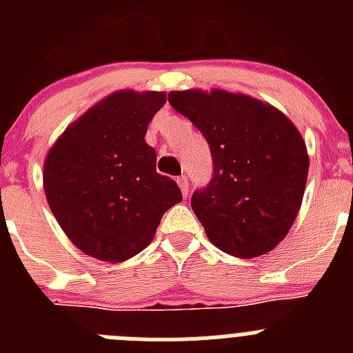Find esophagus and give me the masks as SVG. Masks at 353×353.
Listing matches in <instances>:
<instances>
[{
	"label": "esophagus",
	"instance_id": "34e87169",
	"mask_svg": "<svg viewBox=\"0 0 353 353\" xmlns=\"http://www.w3.org/2000/svg\"><path fill=\"white\" fill-rule=\"evenodd\" d=\"M176 182H179L180 191H182V194H183V196L189 194V182H187V176H185V174H182V176H180V179L176 180Z\"/></svg>",
	"mask_w": 353,
	"mask_h": 353
}]
</instances>
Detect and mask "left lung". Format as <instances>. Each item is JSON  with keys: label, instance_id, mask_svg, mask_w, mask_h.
Here are the masks:
<instances>
[{"label": "left lung", "instance_id": "1", "mask_svg": "<svg viewBox=\"0 0 353 353\" xmlns=\"http://www.w3.org/2000/svg\"><path fill=\"white\" fill-rule=\"evenodd\" d=\"M168 101L210 146L214 174L191 207L212 244L245 260L272 251L297 217L307 182L310 157L297 127L242 93L185 90Z\"/></svg>", "mask_w": 353, "mask_h": 353}]
</instances>
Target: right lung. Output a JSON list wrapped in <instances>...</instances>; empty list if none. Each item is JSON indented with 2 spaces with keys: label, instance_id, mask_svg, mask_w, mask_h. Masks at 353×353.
Listing matches in <instances>:
<instances>
[{
  "label": "right lung",
  "instance_id": "obj_1",
  "mask_svg": "<svg viewBox=\"0 0 353 353\" xmlns=\"http://www.w3.org/2000/svg\"><path fill=\"white\" fill-rule=\"evenodd\" d=\"M164 92L123 90L88 109L60 136L43 164L49 208L72 244L120 263L152 242L161 217L182 201L179 185L155 170L148 123Z\"/></svg>",
  "mask_w": 353,
  "mask_h": 353
}]
</instances>
